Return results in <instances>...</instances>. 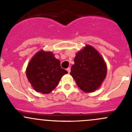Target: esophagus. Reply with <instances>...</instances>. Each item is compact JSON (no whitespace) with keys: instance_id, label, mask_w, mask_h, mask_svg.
<instances>
[{"instance_id":"esophagus-1","label":"esophagus","mask_w":132,"mask_h":132,"mask_svg":"<svg viewBox=\"0 0 132 132\" xmlns=\"http://www.w3.org/2000/svg\"><path fill=\"white\" fill-rule=\"evenodd\" d=\"M66 70H67V71H68V73H70V71H71V69H70V68H68L66 69Z\"/></svg>"}]
</instances>
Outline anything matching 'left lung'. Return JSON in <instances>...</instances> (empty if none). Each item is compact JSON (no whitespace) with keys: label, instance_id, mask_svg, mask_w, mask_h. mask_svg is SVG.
I'll return each mask as SVG.
<instances>
[{"label":"left lung","instance_id":"1","mask_svg":"<svg viewBox=\"0 0 132 132\" xmlns=\"http://www.w3.org/2000/svg\"><path fill=\"white\" fill-rule=\"evenodd\" d=\"M70 75L79 88L85 93H93L102 86L106 78L107 68L98 50L86 45L76 54Z\"/></svg>","mask_w":132,"mask_h":132}]
</instances>
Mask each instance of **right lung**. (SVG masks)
I'll use <instances>...</instances> for the list:
<instances>
[{
  "mask_svg": "<svg viewBox=\"0 0 132 132\" xmlns=\"http://www.w3.org/2000/svg\"><path fill=\"white\" fill-rule=\"evenodd\" d=\"M68 73L61 67L60 61L52 52L38 51L29 61L26 68L28 81L36 91L42 94L52 92L61 77Z\"/></svg>",
  "mask_w": 132,
  "mask_h": 132,
  "instance_id": "1",
  "label": "right lung"
}]
</instances>
